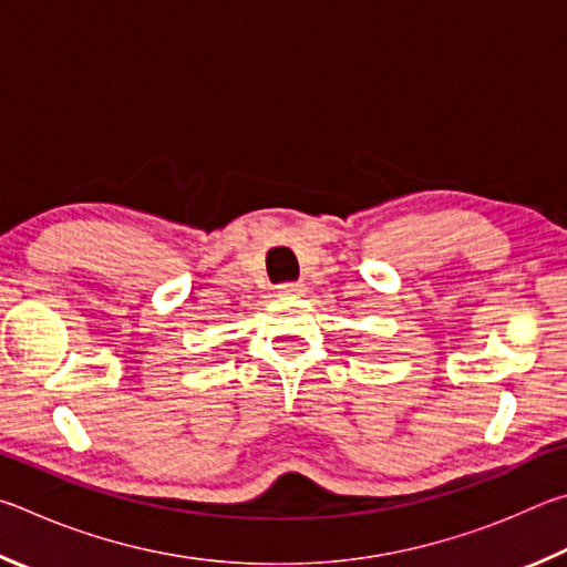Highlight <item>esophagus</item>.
<instances>
[{
	"label": "esophagus",
	"instance_id": "obj_1",
	"mask_svg": "<svg viewBox=\"0 0 567 567\" xmlns=\"http://www.w3.org/2000/svg\"><path fill=\"white\" fill-rule=\"evenodd\" d=\"M306 286L303 284H281L278 286V296H286V299H296V296H303Z\"/></svg>",
	"mask_w": 567,
	"mask_h": 567
}]
</instances>
